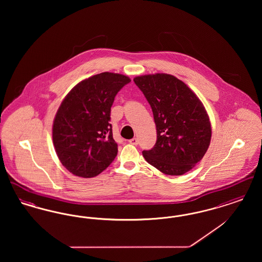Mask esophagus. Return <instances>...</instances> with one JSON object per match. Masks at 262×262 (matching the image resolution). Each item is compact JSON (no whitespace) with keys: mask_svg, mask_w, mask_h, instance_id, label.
Segmentation results:
<instances>
[{"mask_svg":"<svg viewBox=\"0 0 262 262\" xmlns=\"http://www.w3.org/2000/svg\"><path fill=\"white\" fill-rule=\"evenodd\" d=\"M128 142H129L130 144H133V145H137V144H138V139H137V138H133V139H130Z\"/></svg>","mask_w":262,"mask_h":262,"instance_id":"esophagus-1","label":"esophagus"}]
</instances>
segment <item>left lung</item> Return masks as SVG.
Listing matches in <instances>:
<instances>
[{
    "mask_svg": "<svg viewBox=\"0 0 262 262\" xmlns=\"http://www.w3.org/2000/svg\"><path fill=\"white\" fill-rule=\"evenodd\" d=\"M149 103L157 140L144 159L170 176H181L200 162L208 149L211 125L198 96L174 75L156 74L134 78Z\"/></svg>",
    "mask_w": 262,
    "mask_h": 262,
    "instance_id": "8db88e82",
    "label": "left lung"
}]
</instances>
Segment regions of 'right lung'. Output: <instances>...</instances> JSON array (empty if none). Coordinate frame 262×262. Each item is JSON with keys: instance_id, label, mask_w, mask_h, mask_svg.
I'll use <instances>...</instances> for the list:
<instances>
[{"instance_id": "right-lung-1", "label": "right lung", "mask_w": 262, "mask_h": 262, "mask_svg": "<svg viewBox=\"0 0 262 262\" xmlns=\"http://www.w3.org/2000/svg\"><path fill=\"white\" fill-rule=\"evenodd\" d=\"M129 82L125 75L101 73L76 84L62 101L53 124V143L72 174L95 177L116 158L111 107L117 93Z\"/></svg>"}]
</instances>
